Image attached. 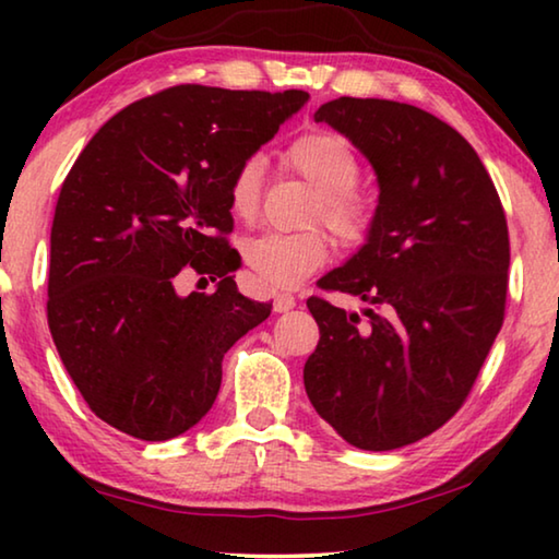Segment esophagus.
<instances>
[{
    "label": "esophagus",
    "mask_w": 559,
    "mask_h": 559,
    "mask_svg": "<svg viewBox=\"0 0 559 559\" xmlns=\"http://www.w3.org/2000/svg\"><path fill=\"white\" fill-rule=\"evenodd\" d=\"M290 308H296V296H290V293H278V296L273 298V310H276V313H286Z\"/></svg>",
    "instance_id": "1"
}]
</instances>
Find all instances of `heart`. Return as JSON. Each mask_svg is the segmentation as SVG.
Returning <instances> with one entry per match:
<instances>
[{
	"instance_id": "obj_1",
	"label": "heart",
	"mask_w": 559,
	"mask_h": 559,
	"mask_svg": "<svg viewBox=\"0 0 559 559\" xmlns=\"http://www.w3.org/2000/svg\"><path fill=\"white\" fill-rule=\"evenodd\" d=\"M283 159L318 192L313 216L337 239L362 241L374 219V206L359 192V157L355 147L335 130L313 128L293 138ZM263 192V159L243 157L229 177V210L236 219L249 222L259 214ZM243 261L261 281L276 288H296L330 261V241L323 231L281 234L266 231L243 246Z\"/></svg>"
}]
</instances>
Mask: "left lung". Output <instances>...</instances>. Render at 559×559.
I'll return each instance as SVG.
<instances>
[{
    "label": "left lung",
    "instance_id": "left-lung-1",
    "mask_svg": "<svg viewBox=\"0 0 559 559\" xmlns=\"http://www.w3.org/2000/svg\"><path fill=\"white\" fill-rule=\"evenodd\" d=\"M316 120L370 159L380 204L362 249L318 281L362 298L365 318L308 298L320 340L302 382L347 443L402 449L461 409L500 333L506 212L476 150L427 110L343 96Z\"/></svg>",
    "mask_w": 559,
    "mask_h": 559
}]
</instances>
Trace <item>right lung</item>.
I'll return each instance as SVG.
<instances>
[{"label": "right lung", "instance_id": "add662e5", "mask_svg": "<svg viewBox=\"0 0 559 559\" xmlns=\"http://www.w3.org/2000/svg\"><path fill=\"white\" fill-rule=\"evenodd\" d=\"M308 103L306 91L173 86L103 126L61 185L46 316L91 412L143 441L192 429L222 386V359L271 316L246 298L229 177ZM185 265L221 278L174 293Z\"/></svg>", "mask_w": 559, "mask_h": 559}]
</instances>
